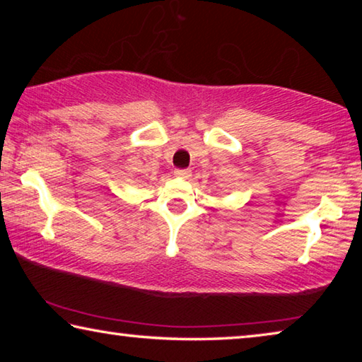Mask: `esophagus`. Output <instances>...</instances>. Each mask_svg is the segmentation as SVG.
<instances>
[{"label": "esophagus", "instance_id": "obj_1", "mask_svg": "<svg viewBox=\"0 0 362 362\" xmlns=\"http://www.w3.org/2000/svg\"><path fill=\"white\" fill-rule=\"evenodd\" d=\"M174 175L175 177H180V179H189V177H192V170H188V169H177L175 173H174Z\"/></svg>", "mask_w": 362, "mask_h": 362}]
</instances>
